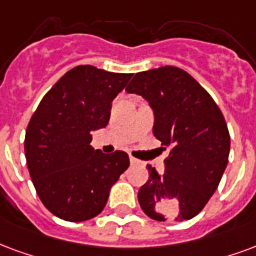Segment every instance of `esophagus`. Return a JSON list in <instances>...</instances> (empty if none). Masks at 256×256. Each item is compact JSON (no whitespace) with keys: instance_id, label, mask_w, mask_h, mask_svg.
<instances>
[{"instance_id":"34e87169","label":"esophagus","mask_w":256,"mask_h":256,"mask_svg":"<svg viewBox=\"0 0 256 256\" xmlns=\"http://www.w3.org/2000/svg\"><path fill=\"white\" fill-rule=\"evenodd\" d=\"M130 164H132V166H134V164H138V160L136 158V157L130 156Z\"/></svg>"}]
</instances>
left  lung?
<instances>
[{"instance_id":"obj_1","label":"left lung","mask_w":256,"mask_h":256,"mask_svg":"<svg viewBox=\"0 0 256 256\" xmlns=\"http://www.w3.org/2000/svg\"><path fill=\"white\" fill-rule=\"evenodd\" d=\"M154 112L153 134L170 148L166 172L148 164L149 179L138 191L144 213L157 221L196 217L218 187L229 157L228 126L208 90L175 66L140 72L126 88Z\"/></svg>"}]
</instances>
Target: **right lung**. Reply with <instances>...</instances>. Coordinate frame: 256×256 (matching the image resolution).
<instances>
[{"instance_id": "add662e5", "label": "right lung", "mask_w": 256, "mask_h": 256, "mask_svg": "<svg viewBox=\"0 0 256 256\" xmlns=\"http://www.w3.org/2000/svg\"><path fill=\"white\" fill-rule=\"evenodd\" d=\"M132 73L76 66L56 81L30 119L24 150L42 204L58 218L78 222L102 213L110 190L130 166L128 153L90 146L106 128L111 103Z\"/></svg>"}]
</instances>
